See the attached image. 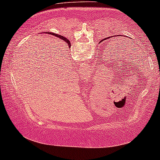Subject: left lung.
I'll return each instance as SVG.
<instances>
[{
  "label": "left lung",
  "mask_w": 160,
  "mask_h": 160,
  "mask_svg": "<svg viewBox=\"0 0 160 160\" xmlns=\"http://www.w3.org/2000/svg\"><path fill=\"white\" fill-rule=\"evenodd\" d=\"M112 36H110V37H108V38H112Z\"/></svg>",
  "instance_id": "left-lung-1"
}]
</instances>
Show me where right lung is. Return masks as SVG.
Returning <instances> with one entry per match:
<instances>
[{"mask_svg": "<svg viewBox=\"0 0 160 160\" xmlns=\"http://www.w3.org/2000/svg\"><path fill=\"white\" fill-rule=\"evenodd\" d=\"M48 33V34H51V35L52 36H55L56 37H58V38H59L61 40H62V41H64L65 43H66V44H68V48H70L71 47V44H70V42H69V41L68 40H67V39H66L64 36H61V35H58V34H57V33H51V32H48V33Z\"/></svg>", "mask_w": 160, "mask_h": 160, "instance_id": "1", "label": "right lung"}]
</instances>
